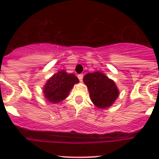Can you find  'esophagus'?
<instances>
[{"label":"esophagus","mask_w":159,"mask_h":159,"mask_svg":"<svg viewBox=\"0 0 159 159\" xmlns=\"http://www.w3.org/2000/svg\"><path fill=\"white\" fill-rule=\"evenodd\" d=\"M78 79L80 80V81H82V79H83V74H78Z\"/></svg>","instance_id":"obj_1"}]
</instances>
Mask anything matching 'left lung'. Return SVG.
<instances>
[{
    "instance_id": "obj_1",
    "label": "left lung",
    "mask_w": 159,
    "mask_h": 159,
    "mask_svg": "<svg viewBox=\"0 0 159 159\" xmlns=\"http://www.w3.org/2000/svg\"><path fill=\"white\" fill-rule=\"evenodd\" d=\"M83 81L88 88L90 99L97 108L111 106L119 97L120 91L115 81L103 73L96 71L86 74Z\"/></svg>"
}]
</instances>
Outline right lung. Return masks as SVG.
<instances>
[{
	"mask_svg": "<svg viewBox=\"0 0 159 159\" xmlns=\"http://www.w3.org/2000/svg\"><path fill=\"white\" fill-rule=\"evenodd\" d=\"M79 82L74 74H67L62 70L51 77L43 87L44 97L49 102L58 104L69 96L74 85Z\"/></svg>",
	"mask_w": 159,
	"mask_h": 159,
	"instance_id": "obj_1",
	"label": "right lung"
}]
</instances>
